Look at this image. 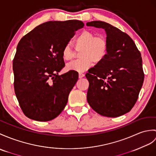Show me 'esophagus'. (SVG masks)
I'll use <instances>...</instances> for the list:
<instances>
[{"label": "esophagus", "instance_id": "obj_1", "mask_svg": "<svg viewBox=\"0 0 156 156\" xmlns=\"http://www.w3.org/2000/svg\"><path fill=\"white\" fill-rule=\"evenodd\" d=\"M84 76V74L83 73H79V78H82Z\"/></svg>", "mask_w": 156, "mask_h": 156}]
</instances>
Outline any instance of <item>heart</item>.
<instances>
[{
	"label": "heart",
	"instance_id": "1",
	"mask_svg": "<svg viewBox=\"0 0 156 156\" xmlns=\"http://www.w3.org/2000/svg\"><path fill=\"white\" fill-rule=\"evenodd\" d=\"M76 50H81L79 53L80 59L67 64V70L78 72H84L92 66V62L100 64L106 58L108 44L106 38L102 36H98L94 32L85 30L80 32L74 40ZM74 56V51L69 44L64 46L62 56L64 60H70Z\"/></svg>",
	"mask_w": 156,
	"mask_h": 156
}]
</instances>
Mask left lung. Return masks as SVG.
Returning <instances> with one entry per match:
<instances>
[{
	"label": "left lung",
	"instance_id": "8db88e82",
	"mask_svg": "<svg viewBox=\"0 0 156 156\" xmlns=\"http://www.w3.org/2000/svg\"><path fill=\"white\" fill-rule=\"evenodd\" d=\"M86 25L104 29L108 44L106 58L86 74L87 100L98 114L120 116L132 110L143 85L140 52L129 35L110 24L96 20Z\"/></svg>",
	"mask_w": 156,
	"mask_h": 156
}]
</instances>
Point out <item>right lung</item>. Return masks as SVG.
<instances>
[{
    "label": "right lung",
    "mask_w": 156,
    "mask_h": 156,
    "mask_svg": "<svg viewBox=\"0 0 156 156\" xmlns=\"http://www.w3.org/2000/svg\"><path fill=\"white\" fill-rule=\"evenodd\" d=\"M84 26L82 21H49L21 38L13 60L14 88L21 110L40 122L56 118L68 102L78 73L58 72L65 66L62 51Z\"/></svg>",
    "instance_id": "obj_1"
}]
</instances>
